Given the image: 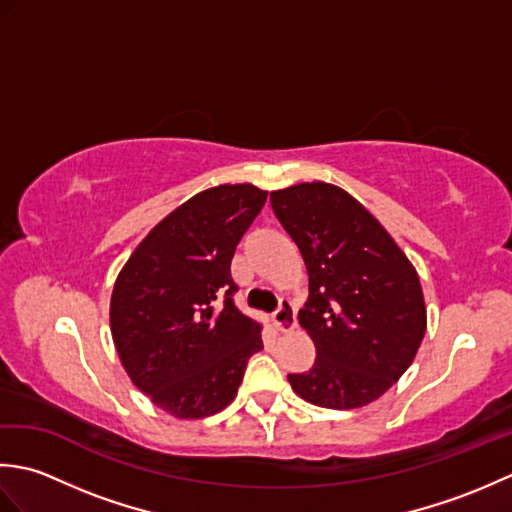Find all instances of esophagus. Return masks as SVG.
<instances>
[{
	"mask_svg": "<svg viewBox=\"0 0 512 512\" xmlns=\"http://www.w3.org/2000/svg\"><path fill=\"white\" fill-rule=\"evenodd\" d=\"M273 321H275V328H277L279 332L295 330V325H297V312H295V306H292L290 299H281V301H279V308H277V312L273 314Z\"/></svg>",
	"mask_w": 512,
	"mask_h": 512,
	"instance_id": "34e87169",
	"label": "esophagus"
}]
</instances>
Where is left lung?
Listing matches in <instances>:
<instances>
[{
	"instance_id": "left-lung-1",
	"label": "left lung",
	"mask_w": 512,
	"mask_h": 512,
	"mask_svg": "<svg viewBox=\"0 0 512 512\" xmlns=\"http://www.w3.org/2000/svg\"><path fill=\"white\" fill-rule=\"evenodd\" d=\"M281 226L295 239L310 277L299 323L317 347L292 389L328 409L380 398L407 372L427 330L416 268L376 217L328 182L270 193Z\"/></svg>"
}]
</instances>
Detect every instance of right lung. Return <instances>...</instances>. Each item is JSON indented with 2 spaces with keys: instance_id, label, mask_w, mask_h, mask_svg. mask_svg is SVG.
<instances>
[{
  "instance_id": "1",
  "label": "right lung",
  "mask_w": 512,
  "mask_h": 512,
  "mask_svg": "<svg viewBox=\"0 0 512 512\" xmlns=\"http://www.w3.org/2000/svg\"><path fill=\"white\" fill-rule=\"evenodd\" d=\"M268 191L220 184L171 211L118 275L110 325L132 383L182 420L231 405L262 325L237 310L231 259ZM225 301L220 304L219 299Z\"/></svg>"
}]
</instances>
